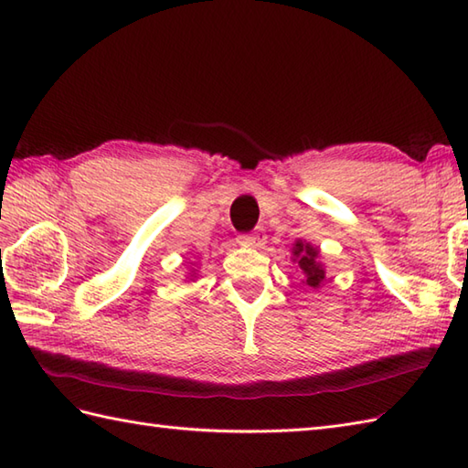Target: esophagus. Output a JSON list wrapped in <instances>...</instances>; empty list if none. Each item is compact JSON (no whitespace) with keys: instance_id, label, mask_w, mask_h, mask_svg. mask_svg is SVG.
Returning a JSON list of instances; mask_svg holds the SVG:
<instances>
[{"instance_id":"1","label":"esophagus","mask_w":468,"mask_h":468,"mask_svg":"<svg viewBox=\"0 0 468 468\" xmlns=\"http://www.w3.org/2000/svg\"><path fill=\"white\" fill-rule=\"evenodd\" d=\"M243 245H250V247H261L265 245V235L263 233H251V235H241L239 237Z\"/></svg>"}]
</instances>
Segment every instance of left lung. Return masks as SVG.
<instances>
[{
	"mask_svg": "<svg viewBox=\"0 0 468 468\" xmlns=\"http://www.w3.org/2000/svg\"><path fill=\"white\" fill-rule=\"evenodd\" d=\"M292 253H293V261H297V265H300V270L303 273L302 283L317 290V287L325 282L324 265L317 261V253H320L317 251V247L305 241H295Z\"/></svg>",
	"mask_w": 468,
	"mask_h": 468,
	"instance_id": "1",
	"label": "left lung"
}]
</instances>
